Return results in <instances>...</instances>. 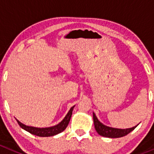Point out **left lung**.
Instances as JSON below:
<instances>
[{
  "mask_svg": "<svg viewBox=\"0 0 154 154\" xmlns=\"http://www.w3.org/2000/svg\"><path fill=\"white\" fill-rule=\"evenodd\" d=\"M93 123H94L95 129L97 131V133L100 135L106 137H110V138H117V137H122L124 136L127 135L128 134L130 133L131 131L135 128L137 125L134 126L133 128L126 129H121V128H112L103 125V123L100 122L97 117L96 116L94 112H93Z\"/></svg>",
  "mask_w": 154,
  "mask_h": 154,
  "instance_id": "1",
  "label": "left lung"
}]
</instances>
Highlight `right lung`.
I'll return each mask as SVG.
<instances>
[{"instance_id":"right-lung-1","label":"right lung","mask_w":154,"mask_h":154,"mask_svg":"<svg viewBox=\"0 0 154 154\" xmlns=\"http://www.w3.org/2000/svg\"><path fill=\"white\" fill-rule=\"evenodd\" d=\"M74 106H72L70 108L69 112H67V114L66 115L65 117L64 118L61 122H59L57 125L54 126H51V127H48V128H35V127H32V126H27L26 125L23 124L19 120H17V122H18L19 125L23 129H24L26 131L29 132L32 134H34V135L38 136V137H51V136H54L57 134L61 133L63 131L65 130V128H67V126L68 125V123L70 120V118L72 116V112L74 109Z\"/></svg>"}]
</instances>
